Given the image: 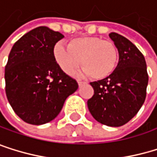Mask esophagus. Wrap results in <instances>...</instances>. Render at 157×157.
<instances>
[{
	"mask_svg": "<svg viewBox=\"0 0 157 157\" xmlns=\"http://www.w3.org/2000/svg\"><path fill=\"white\" fill-rule=\"evenodd\" d=\"M78 86H81V85L85 84V82H83V81H80V80H78Z\"/></svg>",
	"mask_w": 157,
	"mask_h": 157,
	"instance_id": "34e87169",
	"label": "esophagus"
}]
</instances>
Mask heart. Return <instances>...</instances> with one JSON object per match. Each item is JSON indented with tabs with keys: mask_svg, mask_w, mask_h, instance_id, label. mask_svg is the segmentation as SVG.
Segmentation results:
<instances>
[{
	"mask_svg": "<svg viewBox=\"0 0 157 157\" xmlns=\"http://www.w3.org/2000/svg\"><path fill=\"white\" fill-rule=\"evenodd\" d=\"M53 55L58 66L65 74H71L80 64L81 76H89L95 80L109 78L119 63L118 47L112 41L103 40L98 36L73 38L68 47L57 43Z\"/></svg>",
	"mask_w": 157,
	"mask_h": 157,
	"instance_id": "heart-1",
	"label": "heart"
}]
</instances>
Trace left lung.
Returning <instances> with one entry per match:
<instances>
[{
	"label": "left lung",
	"mask_w": 157,
	"mask_h": 157,
	"mask_svg": "<svg viewBox=\"0 0 157 157\" xmlns=\"http://www.w3.org/2000/svg\"><path fill=\"white\" fill-rule=\"evenodd\" d=\"M109 37L118 47L119 63L109 78L90 83L94 95L87 105L97 122L118 127L128 123L143 105L149 78L138 48L119 33H110Z\"/></svg>",
	"instance_id": "8db88e82"
}]
</instances>
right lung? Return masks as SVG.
Here are the masks:
<instances>
[{
    "label": "right lung",
    "mask_w": 157,
    "mask_h": 157,
    "mask_svg": "<svg viewBox=\"0 0 157 157\" xmlns=\"http://www.w3.org/2000/svg\"><path fill=\"white\" fill-rule=\"evenodd\" d=\"M64 36L48 27H37L14 44L5 66V93L16 114L40 125L55 119L66 98L78 85L58 66L53 55Z\"/></svg>",
    "instance_id": "add662e5"
}]
</instances>
